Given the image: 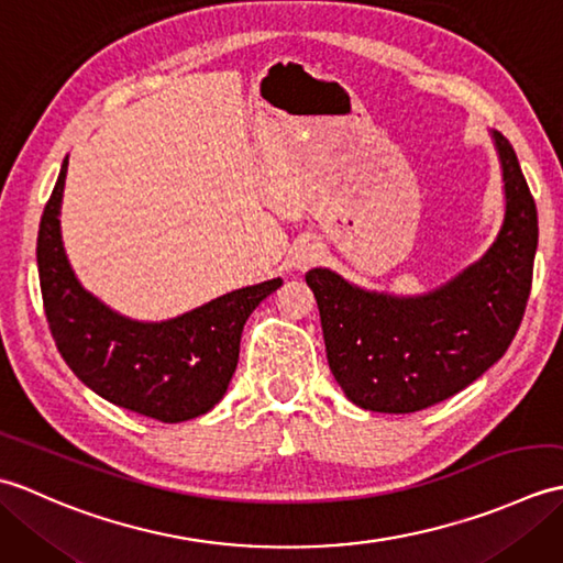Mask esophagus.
<instances>
[{
  "instance_id": "34e87169",
  "label": "esophagus",
  "mask_w": 563,
  "mask_h": 563,
  "mask_svg": "<svg viewBox=\"0 0 563 563\" xmlns=\"http://www.w3.org/2000/svg\"><path fill=\"white\" fill-rule=\"evenodd\" d=\"M319 256V249L317 244H302L300 249H297V266H307V263H312L314 258Z\"/></svg>"
}]
</instances>
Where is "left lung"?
<instances>
[{
	"instance_id": "8db88e82",
	"label": "left lung",
	"mask_w": 563,
	"mask_h": 563,
	"mask_svg": "<svg viewBox=\"0 0 563 563\" xmlns=\"http://www.w3.org/2000/svg\"><path fill=\"white\" fill-rule=\"evenodd\" d=\"M506 220L482 261L426 297L365 292L327 268L305 278L317 297L333 377L355 406L413 413L470 387L504 357L532 288L537 208L516 150L494 133Z\"/></svg>"
}]
</instances>
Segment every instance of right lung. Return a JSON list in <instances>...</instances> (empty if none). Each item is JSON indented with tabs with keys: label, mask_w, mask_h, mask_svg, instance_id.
Here are the masks:
<instances>
[{
	"label": "right lung",
	"mask_w": 563,
	"mask_h": 563,
	"mask_svg": "<svg viewBox=\"0 0 563 563\" xmlns=\"http://www.w3.org/2000/svg\"><path fill=\"white\" fill-rule=\"evenodd\" d=\"M67 159L59 169L38 230V275L47 327L71 373L99 397L162 423L208 413L236 369L249 314L278 290L273 278L227 292L162 324L111 312L71 273L59 239V202Z\"/></svg>",
	"instance_id": "add662e5"
}]
</instances>
